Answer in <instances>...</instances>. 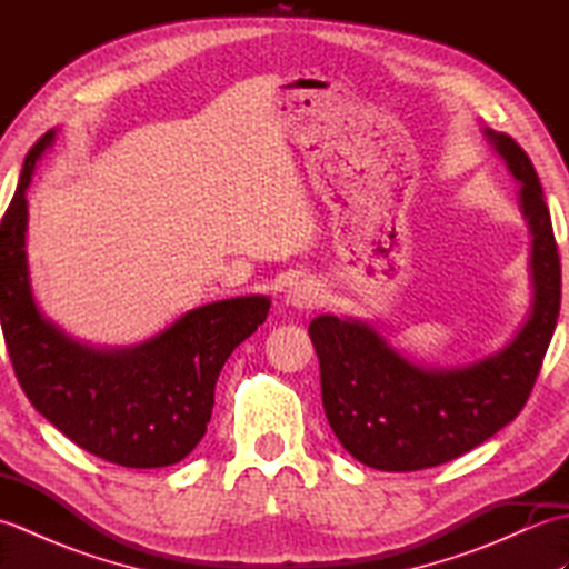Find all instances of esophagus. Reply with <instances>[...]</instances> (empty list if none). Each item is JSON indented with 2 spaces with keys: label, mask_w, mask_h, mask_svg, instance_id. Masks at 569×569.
<instances>
[{
  "label": "esophagus",
  "mask_w": 569,
  "mask_h": 569,
  "mask_svg": "<svg viewBox=\"0 0 569 569\" xmlns=\"http://www.w3.org/2000/svg\"><path fill=\"white\" fill-rule=\"evenodd\" d=\"M322 293L316 281H310V278H293L291 283L286 286L283 291V303L291 306L296 310H310L320 306Z\"/></svg>",
  "instance_id": "obj_1"
}]
</instances>
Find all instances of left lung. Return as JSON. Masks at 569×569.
Masks as SVG:
<instances>
[{"mask_svg":"<svg viewBox=\"0 0 569 569\" xmlns=\"http://www.w3.org/2000/svg\"><path fill=\"white\" fill-rule=\"evenodd\" d=\"M485 134L521 183V212L533 237V303L509 345L459 369L413 365L367 322L312 320L325 416L345 450L367 467H438L509 426L533 391L558 325L562 269L538 173L511 137L491 129Z\"/></svg>","mask_w":569,"mask_h":569,"instance_id":"obj_1","label":"left lung"}]
</instances>
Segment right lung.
Returning a JSON list of instances; mask_svg holds the SVG:
<instances>
[{"label": "right lung", "instance_id": "obj_1", "mask_svg": "<svg viewBox=\"0 0 569 569\" xmlns=\"http://www.w3.org/2000/svg\"><path fill=\"white\" fill-rule=\"evenodd\" d=\"M53 137L48 131L27 153L0 222V322L11 367L31 406L82 450L131 469L176 465L202 440L217 377L271 300H217L124 349H94L58 330L36 306L23 249L27 188Z\"/></svg>", "mask_w": 569, "mask_h": 569}]
</instances>
